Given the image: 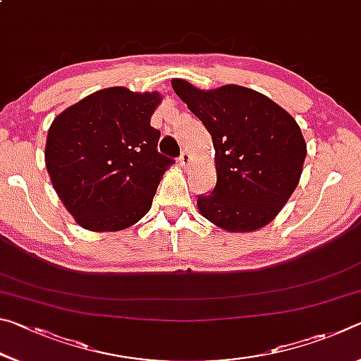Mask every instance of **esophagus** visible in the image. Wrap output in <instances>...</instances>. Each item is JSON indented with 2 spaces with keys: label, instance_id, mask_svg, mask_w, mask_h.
Masks as SVG:
<instances>
[{
  "label": "esophagus",
  "instance_id": "obj_1",
  "mask_svg": "<svg viewBox=\"0 0 361 361\" xmlns=\"http://www.w3.org/2000/svg\"><path fill=\"white\" fill-rule=\"evenodd\" d=\"M178 162L181 164L183 167H188L189 164H191V154H188V152H181L180 157H178Z\"/></svg>",
  "mask_w": 361,
  "mask_h": 361
}]
</instances>
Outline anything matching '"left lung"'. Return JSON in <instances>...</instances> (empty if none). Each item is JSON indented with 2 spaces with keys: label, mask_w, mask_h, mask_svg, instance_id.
I'll list each match as a JSON object with an SVG mask.
<instances>
[{
  "label": "left lung",
  "mask_w": 361,
  "mask_h": 361,
  "mask_svg": "<svg viewBox=\"0 0 361 361\" xmlns=\"http://www.w3.org/2000/svg\"><path fill=\"white\" fill-rule=\"evenodd\" d=\"M172 87L202 121L215 146L216 185L199 195L202 216L231 232L272 221L298 186L307 152L296 121L266 95L242 85L200 90L173 79Z\"/></svg>",
  "instance_id": "8db88e82"
}]
</instances>
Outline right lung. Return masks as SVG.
Instances as JSON below:
<instances>
[{
	"instance_id": "right-lung-1",
	"label": "right lung",
	"mask_w": 361,
	"mask_h": 361,
	"mask_svg": "<svg viewBox=\"0 0 361 361\" xmlns=\"http://www.w3.org/2000/svg\"><path fill=\"white\" fill-rule=\"evenodd\" d=\"M162 97L109 87L60 113L49 127L46 167L60 200L84 229L121 231L151 209L175 161L151 126Z\"/></svg>"
}]
</instances>
